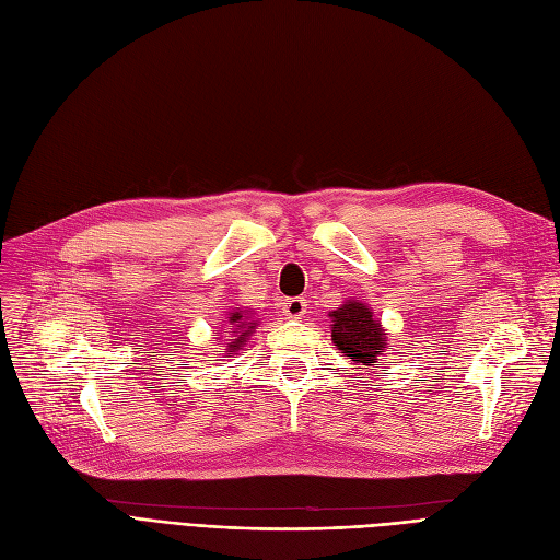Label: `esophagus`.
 Returning a JSON list of instances; mask_svg holds the SVG:
<instances>
[{
    "label": "esophagus",
    "mask_w": 560,
    "mask_h": 560,
    "mask_svg": "<svg viewBox=\"0 0 560 560\" xmlns=\"http://www.w3.org/2000/svg\"><path fill=\"white\" fill-rule=\"evenodd\" d=\"M305 311H307V301L301 299V296L287 299V301L282 303V313H284L289 319H301V317L305 315Z\"/></svg>",
    "instance_id": "obj_1"
}]
</instances>
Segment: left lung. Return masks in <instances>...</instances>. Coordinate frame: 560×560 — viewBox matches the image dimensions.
<instances>
[{
	"label": "left lung",
	"mask_w": 560,
	"mask_h": 560,
	"mask_svg": "<svg viewBox=\"0 0 560 560\" xmlns=\"http://www.w3.org/2000/svg\"><path fill=\"white\" fill-rule=\"evenodd\" d=\"M329 317L331 340L340 354L371 371L380 369V357L384 350H392V345L387 342V329L380 319H375L373 307L359 299H347L340 307L329 313Z\"/></svg>",
	"instance_id": "obj_1"
}]
</instances>
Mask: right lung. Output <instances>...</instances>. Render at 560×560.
Returning a JSON list of instances; mask_svg holds the SVG:
<instances>
[{
  "label": "right lung",
  "mask_w": 560,
  "mask_h": 560,
  "mask_svg": "<svg viewBox=\"0 0 560 560\" xmlns=\"http://www.w3.org/2000/svg\"><path fill=\"white\" fill-rule=\"evenodd\" d=\"M224 336L218 338V345L224 347V352H238L247 345L249 336L255 334V329L259 326L257 313L253 307H231V313L224 319Z\"/></svg>",
  "instance_id": "obj_1"
}]
</instances>
